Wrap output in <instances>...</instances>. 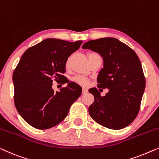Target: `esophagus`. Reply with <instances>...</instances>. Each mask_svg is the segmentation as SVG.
Returning <instances> with one entry per match:
<instances>
[{
  "mask_svg": "<svg viewBox=\"0 0 159 159\" xmlns=\"http://www.w3.org/2000/svg\"><path fill=\"white\" fill-rule=\"evenodd\" d=\"M87 92H88V90H87V88H85V87H83V88H82V94H83V95L87 94Z\"/></svg>",
  "mask_w": 159,
  "mask_h": 159,
  "instance_id": "esophagus-1",
  "label": "esophagus"
}]
</instances>
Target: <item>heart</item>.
<instances>
[{"instance_id": "1", "label": "heart", "mask_w": 159, "mask_h": 159, "mask_svg": "<svg viewBox=\"0 0 159 159\" xmlns=\"http://www.w3.org/2000/svg\"><path fill=\"white\" fill-rule=\"evenodd\" d=\"M100 57L99 55L97 54V53L95 52H89L88 53V57H89V59H90L93 58V57ZM69 64H70V58L67 59V60L66 61V66H67L69 65ZM72 80L74 81L76 83L79 84H82V85H85L87 84V80L86 78L83 76H81V75H77V76H75L72 78Z\"/></svg>"}]
</instances>
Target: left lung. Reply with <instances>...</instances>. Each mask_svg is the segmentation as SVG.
Here are the masks:
<instances>
[{
  "label": "left lung",
  "instance_id": "obj_1",
  "mask_svg": "<svg viewBox=\"0 0 159 159\" xmlns=\"http://www.w3.org/2000/svg\"><path fill=\"white\" fill-rule=\"evenodd\" d=\"M82 49H91L102 57L98 87L109 89L105 96H101L95 87L89 89L95 98L89 107V116L110 129L127 127L139 113L146 87L139 57L128 46L110 37L87 41Z\"/></svg>",
  "mask_w": 159,
  "mask_h": 159
}]
</instances>
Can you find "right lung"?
<instances>
[{
  "instance_id": "right-lung-1",
  "label": "right lung",
  "mask_w": 159,
  "mask_h": 159,
  "mask_svg": "<svg viewBox=\"0 0 159 159\" xmlns=\"http://www.w3.org/2000/svg\"><path fill=\"white\" fill-rule=\"evenodd\" d=\"M82 41L47 39L29 48L13 73L14 104L18 113L32 127L49 129L61 123L82 94V87L63 74L66 61ZM68 83L55 93L52 80Z\"/></svg>"
}]
</instances>
